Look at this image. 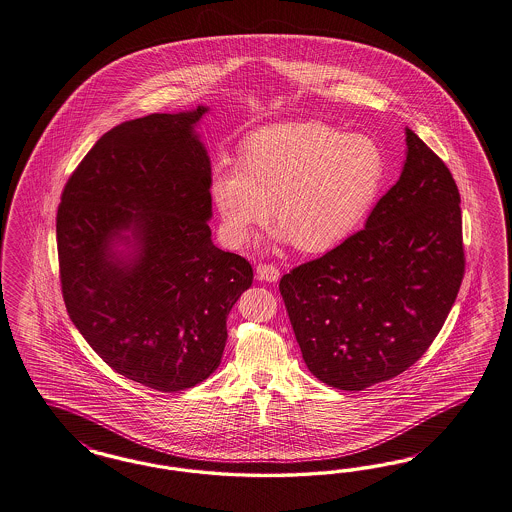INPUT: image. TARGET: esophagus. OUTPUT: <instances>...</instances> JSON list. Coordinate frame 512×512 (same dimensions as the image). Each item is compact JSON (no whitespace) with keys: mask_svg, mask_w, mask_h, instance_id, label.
<instances>
[{"mask_svg":"<svg viewBox=\"0 0 512 512\" xmlns=\"http://www.w3.org/2000/svg\"><path fill=\"white\" fill-rule=\"evenodd\" d=\"M257 278L263 280V282H278L280 280V270L276 265L261 263L257 266Z\"/></svg>","mask_w":512,"mask_h":512,"instance_id":"esophagus-1","label":"esophagus"}]
</instances>
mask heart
Instances as JSON below:
<instances>
[{
	"label": "heart",
	"instance_id": "obj_1",
	"mask_svg": "<svg viewBox=\"0 0 512 512\" xmlns=\"http://www.w3.org/2000/svg\"><path fill=\"white\" fill-rule=\"evenodd\" d=\"M388 157L378 141L319 121L249 134L240 162L213 166V204L230 244L255 240L272 217L280 238L325 251L359 229L384 189Z\"/></svg>",
	"mask_w": 512,
	"mask_h": 512
}]
</instances>
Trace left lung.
Instances as JSON below:
<instances>
[{"label":"left lung","instance_id":"left-lung-1","mask_svg":"<svg viewBox=\"0 0 512 512\" xmlns=\"http://www.w3.org/2000/svg\"><path fill=\"white\" fill-rule=\"evenodd\" d=\"M454 177L410 128L399 181L365 229L280 280L310 372L361 391L412 367L448 318L465 274Z\"/></svg>","mask_w":512,"mask_h":512}]
</instances>
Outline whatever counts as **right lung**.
<instances>
[{
	"instance_id": "1",
	"label": "right lung",
	"mask_w": 512,
	"mask_h": 512,
	"mask_svg": "<svg viewBox=\"0 0 512 512\" xmlns=\"http://www.w3.org/2000/svg\"><path fill=\"white\" fill-rule=\"evenodd\" d=\"M206 111L111 128L71 174L56 213L73 325L113 371L166 393L219 367L227 316L253 282L244 257L213 246L212 166L194 132Z\"/></svg>"
}]
</instances>
